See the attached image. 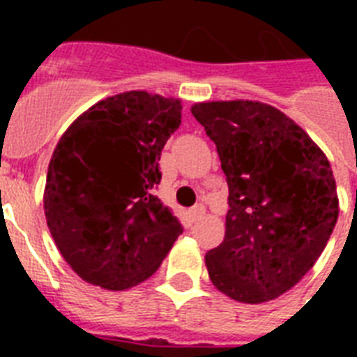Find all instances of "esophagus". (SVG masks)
Returning a JSON list of instances; mask_svg holds the SVG:
<instances>
[{
  "mask_svg": "<svg viewBox=\"0 0 357 357\" xmlns=\"http://www.w3.org/2000/svg\"><path fill=\"white\" fill-rule=\"evenodd\" d=\"M204 215H206V206H204V204H198V206H195L190 209V217H192V220H200Z\"/></svg>",
  "mask_w": 357,
  "mask_h": 357,
  "instance_id": "esophagus-1",
  "label": "esophagus"
}]
</instances>
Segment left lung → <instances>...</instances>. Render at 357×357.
Segmentation results:
<instances>
[{"label":"left lung","instance_id":"1","mask_svg":"<svg viewBox=\"0 0 357 357\" xmlns=\"http://www.w3.org/2000/svg\"><path fill=\"white\" fill-rule=\"evenodd\" d=\"M190 111L217 144L229 189L226 235L206 254L213 285L244 304L278 298L315 265L335 228L330 161L266 103L206 102Z\"/></svg>","mask_w":357,"mask_h":357}]
</instances>
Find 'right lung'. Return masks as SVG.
<instances>
[{
    "mask_svg": "<svg viewBox=\"0 0 357 357\" xmlns=\"http://www.w3.org/2000/svg\"><path fill=\"white\" fill-rule=\"evenodd\" d=\"M181 102L129 91L92 105L61 137L47 168V228L74 272L109 291L144 282L183 226L153 195Z\"/></svg>",
    "mask_w": 357,
    "mask_h": 357,
    "instance_id": "add662e5",
    "label": "right lung"
}]
</instances>
